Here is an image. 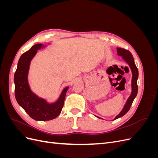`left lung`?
<instances>
[{"instance_id": "1", "label": "left lung", "mask_w": 158, "mask_h": 158, "mask_svg": "<svg viewBox=\"0 0 158 158\" xmlns=\"http://www.w3.org/2000/svg\"><path fill=\"white\" fill-rule=\"evenodd\" d=\"M117 55L119 56H121L122 59L125 62L131 69V73H132L131 94L130 95V96H129L128 98L127 99L125 106H124L123 109L121 110V111L113 119V121L115 120V119H117L120 117H122L129 111V109H130L132 106V103L134 101V99H135V98L136 97V95L138 93L137 80L138 78V70L135 63V60L133 59L132 55L130 51L122 48H118V47L117 48ZM95 117L103 119L102 118L99 117H98V116H95Z\"/></svg>"}]
</instances>
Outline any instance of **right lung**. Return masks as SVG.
I'll list each match as a JSON object with an SVG mask.
<instances>
[{"label": "right lung", "mask_w": 158, "mask_h": 158, "mask_svg": "<svg viewBox=\"0 0 158 158\" xmlns=\"http://www.w3.org/2000/svg\"><path fill=\"white\" fill-rule=\"evenodd\" d=\"M50 44H35L24 52L18 60L17 69L14 76L16 101L19 106L35 121H49L58 117L63 107L66 94L69 88V86L63 88L59 98L55 102L49 103L46 99L38 96L30 88L28 74L31 62L38 50L44 49Z\"/></svg>", "instance_id": "right-lung-1"}]
</instances>
